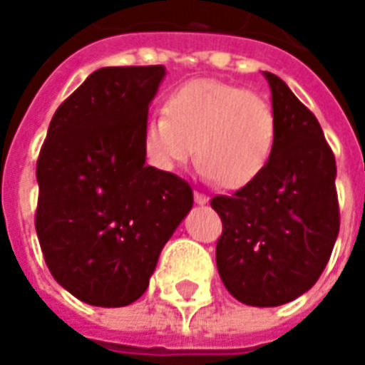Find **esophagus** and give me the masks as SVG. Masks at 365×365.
I'll list each match as a JSON object with an SVG mask.
<instances>
[{"label": "esophagus", "instance_id": "1", "mask_svg": "<svg viewBox=\"0 0 365 365\" xmlns=\"http://www.w3.org/2000/svg\"><path fill=\"white\" fill-rule=\"evenodd\" d=\"M193 200H195V203L203 205V203H207L209 197L207 195H203V193H200V191H193Z\"/></svg>", "mask_w": 365, "mask_h": 365}]
</instances>
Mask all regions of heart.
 <instances>
[{
    "mask_svg": "<svg viewBox=\"0 0 365 365\" xmlns=\"http://www.w3.org/2000/svg\"><path fill=\"white\" fill-rule=\"evenodd\" d=\"M277 144V114L269 101L243 86L197 78L170 94L164 112L144 124L150 164L175 172L195 156L201 174L239 190L267 170Z\"/></svg>",
    "mask_w": 365,
    "mask_h": 365,
    "instance_id": "1",
    "label": "heart"
}]
</instances>
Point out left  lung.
<instances>
[{"label":"left lung","mask_w":365,"mask_h":365,"mask_svg":"<svg viewBox=\"0 0 365 365\" xmlns=\"http://www.w3.org/2000/svg\"><path fill=\"white\" fill-rule=\"evenodd\" d=\"M277 114L267 170L233 195H215L223 221L219 277L249 307H280L314 287L340 231L336 160L316 116L284 81L264 73Z\"/></svg>","instance_id":"1"}]
</instances>
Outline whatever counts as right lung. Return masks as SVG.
Returning a JSON list of instances; mask_svg holds the SVG:
<instances>
[{"label": "right lung", "instance_id": "right-lung-1", "mask_svg": "<svg viewBox=\"0 0 365 365\" xmlns=\"http://www.w3.org/2000/svg\"><path fill=\"white\" fill-rule=\"evenodd\" d=\"M164 76L162 65L94 71L58 106L41 148V251L58 284L93 307L146 292L193 205L190 183L146 165L142 132Z\"/></svg>", "mask_w": 365, "mask_h": 365}]
</instances>
